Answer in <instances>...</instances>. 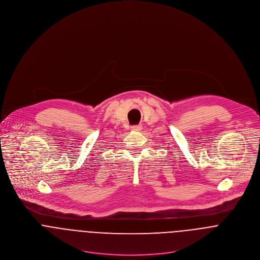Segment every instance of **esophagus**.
I'll list each match as a JSON object with an SVG mask.
<instances>
[{
  "instance_id": "obj_1",
  "label": "esophagus",
  "mask_w": 260,
  "mask_h": 260,
  "mask_svg": "<svg viewBox=\"0 0 260 260\" xmlns=\"http://www.w3.org/2000/svg\"><path fill=\"white\" fill-rule=\"evenodd\" d=\"M131 130H133V131H140V130H142V125L132 126V127H131Z\"/></svg>"
}]
</instances>
